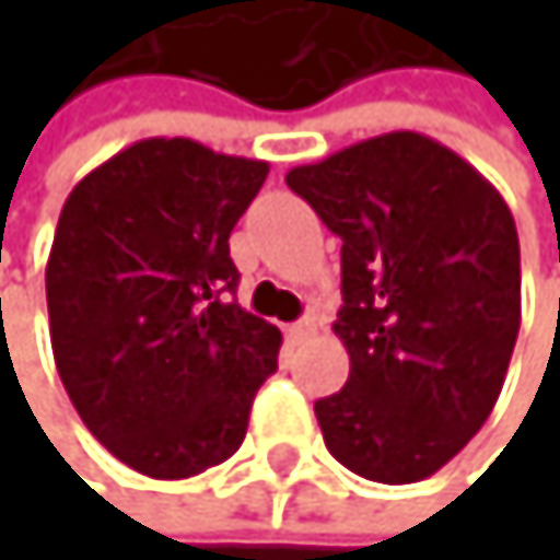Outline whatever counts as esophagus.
I'll return each mask as SVG.
<instances>
[{"mask_svg": "<svg viewBox=\"0 0 560 560\" xmlns=\"http://www.w3.org/2000/svg\"><path fill=\"white\" fill-rule=\"evenodd\" d=\"M315 326H318V322H315L312 315H305V318H299V322H295V326H289V339H292V342H302L305 336H312V332H315Z\"/></svg>", "mask_w": 560, "mask_h": 560, "instance_id": "34e87169", "label": "esophagus"}]
</instances>
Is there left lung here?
<instances>
[{
	"mask_svg": "<svg viewBox=\"0 0 560 560\" xmlns=\"http://www.w3.org/2000/svg\"><path fill=\"white\" fill-rule=\"evenodd\" d=\"M285 184L342 238L332 322L349 380L315 402L329 454L376 483L454 460L501 396L521 329V245L508 201L417 130L359 140Z\"/></svg>",
	"mask_w": 560,
	"mask_h": 560,
	"instance_id": "1",
	"label": "left lung"
}]
</instances>
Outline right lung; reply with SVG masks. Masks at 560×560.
<instances>
[{
    "mask_svg": "<svg viewBox=\"0 0 560 560\" xmlns=\"http://www.w3.org/2000/svg\"><path fill=\"white\" fill-rule=\"evenodd\" d=\"M265 161L150 137L90 171L59 211L46 261L49 339L86 430L154 480L242 446L282 332L231 299L228 238Z\"/></svg>",
    "mask_w": 560,
    "mask_h": 560,
    "instance_id": "add662e5",
    "label": "right lung"
}]
</instances>
